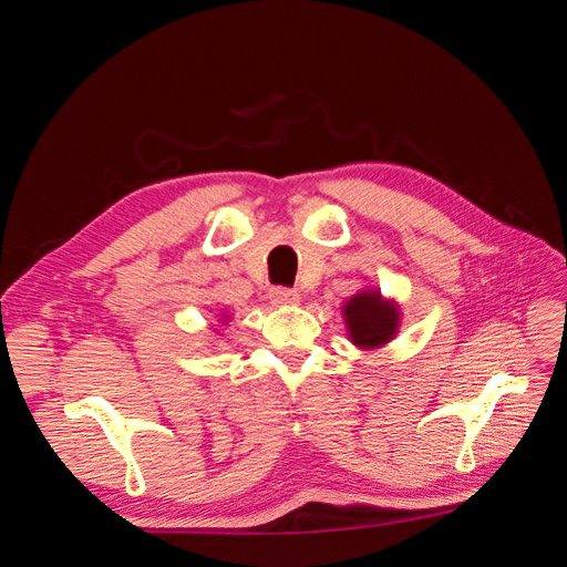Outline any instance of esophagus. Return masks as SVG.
Listing matches in <instances>:
<instances>
[{"label":"esophagus","instance_id":"1","mask_svg":"<svg viewBox=\"0 0 567 567\" xmlns=\"http://www.w3.org/2000/svg\"><path fill=\"white\" fill-rule=\"evenodd\" d=\"M269 300L274 305H298L300 302V293L293 288H284V286H277L269 290Z\"/></svg>","mask_w":567,"mask_h":567}]
</instances>
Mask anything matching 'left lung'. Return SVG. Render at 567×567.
<instances>
[{"mask_svg": "<svg viewBox=\"0 0 567 567\" xmlns=\"http://www.w3.org/2000/svg\"><path fill=\"white\" fill-rule=\"evenodd\" d=\"M342 315L350 340L362 350L383 348L400 331L398 305L385 300L381 290H362L352 296L342 307Z\"/></svg>", "mask_w": 567, "mask_h": 567, "instance_id": "obj_1", "label": "left lung"}]
</instances>
